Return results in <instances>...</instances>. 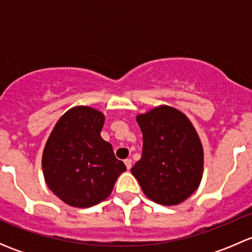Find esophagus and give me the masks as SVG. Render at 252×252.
Returning a JSON list of instances; mask_svg holds the SVG:
<instances>
[{
	"label": "esophagus",
	"instance_id": "obj_1",
	"mask_svg": "<svg viewBox=\"0 0 252 252\" xmlns=\"http://www.w3.org/2000/svg\"><path fill=\"white\" fill-rule=\"evenodd\" d=\"M124 163H126V169H130V168H131V159H130V158L124 159Z\"/></svg>",
	"mask_w": 252,
	"mask_h": 252
}]
</instances>
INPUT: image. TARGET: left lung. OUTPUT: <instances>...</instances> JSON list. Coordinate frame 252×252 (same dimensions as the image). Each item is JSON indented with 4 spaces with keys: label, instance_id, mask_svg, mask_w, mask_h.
Masks as SVG:
<instances>
[{
    "label": "left lung",
    "instance_id": "left-lung-1",
    "mask_svg": "<svg viewBox=\"0 0 252 252\" xmlns=\"http://www.w3.org/2000/svg\"><path fill=\"white\" fill-rule=\"evenodd\" d=\"M142 156L131 168L144 194L164 206L179 205L199 188L204 149L194 126L183 112L162 105L138 114Z\"/></svg>",
    "mask_w": 252,
    "mask_h": 252
}]
</instances>
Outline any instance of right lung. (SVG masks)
Returning a JSON list of instances; mask_svg holds the SVG:
<instances>
[{
	"label": "right lung",
	"instance_id": "right-lung-1",
	"mask_svg": "<svg viewBox=\"0 0 252 252\" xmlns=\"http://www.w3.org/2000/svg\"><path fill=\"white\" fill-rule=\"evenodd\" d=\"M105 114L75 106L58 119L42 152L48 189L64 204L91 207L107 199L126 164L116 158L110 142L101 138Z\"/></svg>",
	"mask_w": 252,
	"mask_h": 252
}]
</instances>
